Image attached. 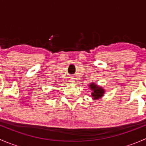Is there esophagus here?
I'll use <instances>...</instances> for the list:
<instances>
[{
	"mask_svg": "<svg viewBox=\"0 0 146 146\" xmlns=\"http://www.w3.org/2000/svg\"><path fill=\"white\" fill-rule=\"evenodd\" d=\"M70 82H73L74 81H73V80H70Z\"/></svg>",
	"mask_w": 146,
	"mask_h": 146,
	"instance_id": "esophagus-1",
	"label": "esophagus"
}]
</instances>
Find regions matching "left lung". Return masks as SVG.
<instances>
[{
	"instance_id": "obj_1",
	"label": "left lung",
	"mask_w": 146,
	"mask_h": 146,
	"mask_svg": "<svg viewBox=\"0 0 146 146\" xmlns=\"http://www.w3.org/2000/svg\"><path fill=\"white\" fill-rule=\"evenodd\" d=\"M91 90H92L93 92H92V96L93 97L94 99H98L100 98L104 95V90L101 87H98L94 83H92L90 85Z\"/></svg>"
}]
</instances>
